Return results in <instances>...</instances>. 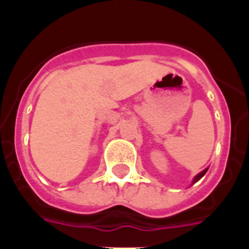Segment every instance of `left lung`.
I'll return each mask as SVG.
<instances>
[{
    "label": "left lung",
    "instance_id": "1",
    "mask_svg": "<svg viewBox=\"0 0 249 249\" xmlns=\"http://www.w3.org/2000/svg\"><path fill=\"white\" fill-rule=\"evenodd\" d=\"M207 169H208V168H207ZM207 169H204V171H202V172L199 173V175H197V176H196V177H195V179H193V183H196V182H198L199 179H201V178L203 177L204 175H206Z\"/></svg>",
    "mask_w": 249,
    "mask_h": 249
}]
</instances>
